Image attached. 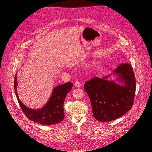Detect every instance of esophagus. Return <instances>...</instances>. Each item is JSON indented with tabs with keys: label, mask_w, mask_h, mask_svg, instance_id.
<instances>
[{
	"label": "esophagus",
	"mask_w": 152,
	"mask_h": 152,
	"mask_svg": "<svg viewBox=\"0 0 152 152\" xmlns=\"http://www.w3.org/2000/svg\"><path fill=\"white\" fill-rule=\"evenodd\" d=\"M74 85H75V86H76V87H80L81 86V84H80V83L79 81H75Z\"/></svg>",
	"instance_id": "obj_1"
}]
</instances>
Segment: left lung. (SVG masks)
I'll return each instance as SVG.
<instances>
[{
    "mask_svg": "<svg viewBox=\"0 0 152 152\" xmlns=\"http://www.w3.org/2000/svg\"><path fill=\"white\" fill-rule=\"evenodd\" d=\"M117 81H108L109 75L103 78L94 77L84 84L92 105L93 115L101 122L115 120L132 108L134 99L136 84L134 74L130 64L122 63L113 71Z\"/></svg>",
    "mask_w": 152,
    "mask_h": 152,
    "instance_id": "obj_1",
    "label": "left lung"
}]
</instances>
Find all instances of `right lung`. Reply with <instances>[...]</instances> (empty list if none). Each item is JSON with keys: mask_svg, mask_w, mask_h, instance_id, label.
I'll list each match as a JSON object with an SVG mask.
<instances>
[{"mask_svg": "<svg viewBox=\"0 0 152 152\" xmlns=\"http://www.w3.org/2000/svg\"><path fill=\"white\" fill-rule=\"evenodd\" d=\"M18 85L16 74L15 76L14 89L15 94L20 108L29 120L43 125H53L60 123L64 118V102L67 94L72 88V83H67L55 87L49 101L39 109H32L27 107L20 100L17 94Z\"/></svg>", "mask_w": 152, "mask_h": 152, "instance_id": "right-lung-1", "label": "right lung"}]
</instances>
